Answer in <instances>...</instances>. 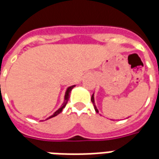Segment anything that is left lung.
<instances>
[{"label": "left lung", "instance_id": "left-lung-1", "mask_svg": "<svg viewBox=\"0 0 159 159\" xmlns=\"http://www.w3.org/2000/svg\"><path fill=\"white\" fill-rule=\"evenodd\" d=\"M91 102H92V103H93V105H94V107H95V111H96L97 113H98L99 111H98V109H97V106H96V103H95V99H94V94L92 95V97H91Z\"/></svg>", "mask_w": 159, "mask_h": 159}]
</instances>
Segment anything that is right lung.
Here are the masks:
<instances>
[{
	"label": "right lung",
	"mask_w": 159,
	"mask_h": 159,
	"mask_svg": "<svg viewBox=\"0 0 159 159\" xmlns=\"http://www.w3.org/2000/svg\"><path fill=\"white\" fill-rule=\"evenodd\" d=\"M75 85H72V86H69V87L67 88V90H66V91H65V95H64V101H63V102H62V106L60 107L57 110L55 113H53L52 115H51L49 118H47L46 120H47V119H52V118H53V117H55V116H57V115H58L60 113H62V109H63V108L65 107L66 104L68 103V99H69V97H70V92H71L72 89L75 87Z\"/></svg>",
	"instance_id": "obj_1"
}]
</instances>
